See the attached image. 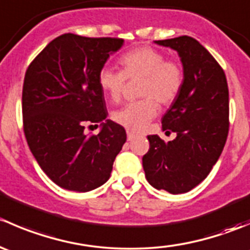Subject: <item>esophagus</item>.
<instances>
[{"instance_id": "1", "label": "esophagus", "mask_w": 250, "mask_h": 250, "mask_svg": "<svg viewBox=\"0 0 250 250\" xmlns=\"http://www.w3.org/2000/svg\"><path fill=\"white\" fill-rule=\"evenodd\" d=\"M135 139V135L133 134L132 132H127V140L128 141H132V140H134Z\"/></svg>"}]
</instances>
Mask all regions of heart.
I'll return each mask as SVG.
<instances>
[{
  "label": "heart",
  "mask_w": 250,
  "mask_h": 250,
  "mask_svg": "<svg viewBox=\"0 0 250 250\" xmlns=\"http://www.w3.org/2000/svg\"><path fill=\"white\" fill-rule=\"evenodd\" d=\"M122 71L104 66L98 74V82L104 94L113 103L122 97L125 78L141 77L139 95L144 99L125 104L112 113V120L129 132L140 133L156 117L158 104L170 105L180 94L185 74L176 60H166L158 49L141 46L120 58Z\"/></svg>",
  "instance_id": "b5f03b06"
}]
</instances>
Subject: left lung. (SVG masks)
Masks as SVG:
<instances>
[{
  "instance_id": "1",
  "label": "left lung",
  "mask_w": 250,
  "mask_h": 250,
  "mask_svg": "<svg viewBox=\"0 0 250 250\" xmlns=\"http://www.w3.org/2000/svg\"><path fill=\"white\" fill-rule=\"evenodd\" d=\"M155 43L178 52L185 80L162 117V129L176 133V138L166 143L148 135L143 167L151 186L178 195L203 181L223 152L229 133V87L224 70L197 40L180 36Z\"/></svg>"
}]
</instances>
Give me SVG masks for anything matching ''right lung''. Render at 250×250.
<instances>
[{
    "mask_svg": "<svg viewBox=\"0 0 250 250\" xmlns=\"http://www.w3.org/2000/svg\"><path fill=\"white\" fill-rule=\"evenodd\" d=\"M122 39L64 34L47 44L27 67L22 122L27 145L48 178L60 188L87 192L109 180L127 134L106 120L98 74ZM101 123L97 136L84 133Z\"/></svg>",
    "mask_w": 250,
    "mask_h": 250,
    "instance_id": "1",
    "label": "right lung"
}]
</instances>
